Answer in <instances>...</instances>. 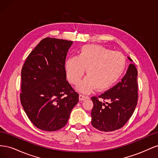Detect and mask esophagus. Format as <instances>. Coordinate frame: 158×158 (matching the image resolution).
<instances>
[{
	"mask_svg": "<svg viewBox=\"0 0 158 158\" xmlns=\"http://www.w3.org/2000/svg\"><path fill=\"white\" fill-rule=\"evenodd\" d=\"M89 96L84 95V94H80V95H79V99L81 100V101H83V100H85V99H89Z\"/></svg>",
	"mask_w": 158,
	"mask_h": 158,
	"instance_id": "obj_1",
	"label": "esophagus"
}]
</instances>
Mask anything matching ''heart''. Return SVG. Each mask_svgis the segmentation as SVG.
Wrapping results in <instances>:
<instances>
[{
	"mask_svg": "<svg viewBox=\"0 0 158 158\" xmlns=\"http://www.w3.org/2000/svg\"><path fill=\"white\" fill-rule=\"evenodd\" d=\"M125 67L126 60L121 53L97 45L83 46L77 56H71L65 62L66 76L74 85L80 82L86 69L88 76L78 87L85 93L95 88L98 90L111 88L121 77Z\"/></svg>",
	"mask_w": 158,
	"mask_h": 158,
	"instance_id": "obj_1",
	"label": "heart"
}]
</instances>
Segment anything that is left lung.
Listing matches in <instances>:
<instances>
[{"label": "left lung", "instance_id": "obj_1", "mask_svg": "<svg viewBox=\"0 0 158 158\" xmlns=\"http://www.w3.org/2000/svg\"><path fill=\"white\" fill-rule=\"evenodd\" d=\"M128 59L132 62L129 57ZM137 75L135 65L131 63L121 82L98 97L92 98L94 107L91 116L94 128L100 131L111 132L125 125L137 105ZM99 98L104 102H101Z\"/></svg>", "mask_w": 158, "mask_h": 158}]
</instances>
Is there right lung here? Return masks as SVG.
I'll return each mask as SVG.
<instances>
[{
  "instance_id": "1",
  "label": "right lung",
  "mask_w": 158,
  "mask_h": 158,
  "mask_svg": "<svg viewBox=\"0 0 158 158\" xmlns=\"http://www.w3.org/2000/svg\"><path fill=\"white\" fill-rule=\"evenodd\" d=\"M72 41L46 37L28 55L22 69L20 101L37 128L55 131L67 124L79 95L66 80L65 60Z\"/></svg>"
}]
</instances>
